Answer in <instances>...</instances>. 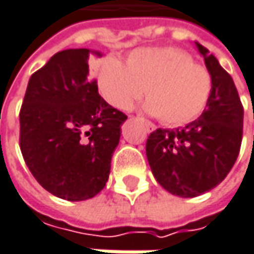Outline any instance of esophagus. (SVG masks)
Wrapping results in <instances>:
<instances>
[{
    "label": "esophagus",
    "instance_id": "esophagus-1",
    "mask_svg": "<svg viewBox=\"0 0 254 254\" xmlns=\"http://www.w3.org/2000/svg\"><path fill=\"white\" fill-rule=\"evenodd\" d=\"M138 119H139V122H142V124L145 125V127H147V130H148V132H152V130H155V125H154L152 122L147 121V119H144V118H138Z\"/></svg>",
    "mask_w": 254,
    "mask_h": 254
}]
</instances>
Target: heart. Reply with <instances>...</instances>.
Wrapping results in <instances>:
<instances>
[{"mask_svg": "<svg viewBox=\"0 0 254 254\" xmlns=\"http://www.w3.org/2000/svg\"><path fill=\"white\" fill-rule=\"evenodd\" d=\"M99 85L104 99L121 110L129 109L145 90V110L158 116L164 125L182 127L205 110L212 78L190 54L164 46L136 49L127 64L115 57L104 58Z\"/></svg>", "mask_w": 254, "mask_h": 254, "instance_id": "1", "label": "heart"}]
</instances>
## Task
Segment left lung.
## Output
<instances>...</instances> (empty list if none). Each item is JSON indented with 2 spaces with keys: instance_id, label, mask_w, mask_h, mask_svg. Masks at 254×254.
<instances>
[{
  "instance_id": "1",
  "label": "left lung",
  "mask_w": 254,
  "mask_h": 254,
  "mask_svg": "<svg viewBox=\"0 0 254 254\" xmlns=\"http://www.w3.org/2000/svg\"><path fill=\"white\" fill-rule=\"evenodd\" d=\"M212 78L203 113L182 129H157L147 139V158L155 180L172 195L195 197L225 179L243 138V104L231 75L209 51L196 43Z\"/></svg>"
}]
</instances>
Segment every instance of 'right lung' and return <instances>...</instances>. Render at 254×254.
<instances>
[{"label": "right lung", "mask_w": 254, "mask_h": 254, "mask_svg": "<svg viewBox=\"0 0 254 254\" xmlns=\"http://www.w3.org/2000/svg\"><path fill=\"white\" fill-rule=\"evenodd\" d=\"M90 54H55L30 77L20 109V150L29 170L43 189L72 202L106 186L127 118L99 94Z\"/></svg>", "instance_id": "1"}]
</instances>
